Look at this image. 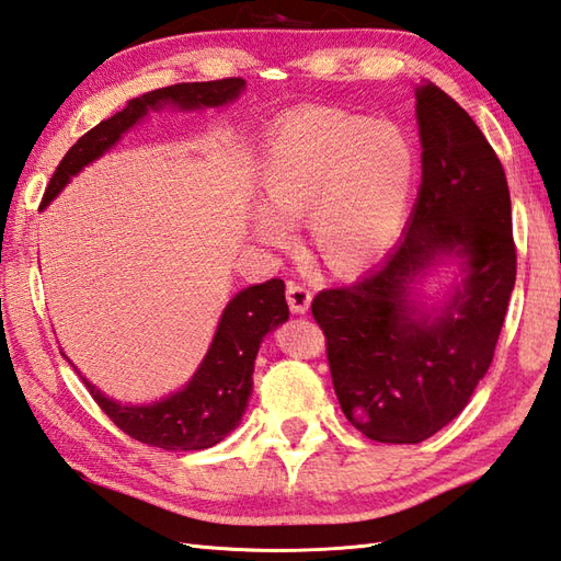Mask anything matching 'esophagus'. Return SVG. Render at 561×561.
<instances>
[{
  "instance_id": "obj_1",
  "label": "esophagus",
  "mask_w": 561,
  "mask_h": 561,
  "mask_svg": "<svg viewBox=\"0 0 561 561\" xmlns=\"http://www.w3.org/2000/svg\"><path fill=\"white\" fill-rule=\"evenodd\" d=\"M310 301H312V296L306 286L294 284V282L286 284V304H289L291 312H296V316H304V312H308Z\"/></svg>"
}]
</instances>
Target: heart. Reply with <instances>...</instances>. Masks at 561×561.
I'll list each match as a JSON object with an SVG mask.
<instances>
[{"label":"heart","instance_id":"b5f03b06","mask_svg":"<svg viewBox=\"0 0 561 561\" xmlns=\"http://www.w3.org/2000/svg\"><path fill=\"white\" fill-rule=\"evenodd\" d=\"M413 150L394 124L312 110L270 138L260 162L267 210L255 233L289 241V219L310 215L318 253L334 272H360L397 243L413 184Z\"/></svg>","mask_w":561,"mask_h":561}]
</instances>
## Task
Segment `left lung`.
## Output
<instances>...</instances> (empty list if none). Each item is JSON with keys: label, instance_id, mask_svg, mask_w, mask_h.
Segmentation results:
<instances>
[{"label": "left lung", "instance_id": "1", "mask_svg": "<svg viewBox=\"0 0 561 561\" xmlns=\"http://www.w3.org/2000/svg\"><path fill=\"white\" fill-rule=\"evenodd\" d=\"M421 188L397 249L358 282L312 298L340 407L356 430L415 445L457 419L483 380L516 282L510 186L483 131L435 83L415 88ZM457 259L439 309L412 298L424 270Z\"/></svg>", "mask_w": 561, "mask_h": 561}]
</instances>
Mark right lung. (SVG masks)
<instances>
[{"label":"right lung","instance_id":"1","mask_svg":"<svg viewBox=\"0 0 561 561\" xmlns=\"http://www.w3.org/2000/svg\"><path fill=\"white\" fill-rule=\"evenodd\" d=\"M243 78H221V81L167 85L128 100L122 112L90 128L64 154L57 172L49 179L41 210L57 198L71 176L114 148L126 131H131L142 116H148L150 110L158 112L174 107L193 112L225 107L243 93ZM286 320H289V306H286L282 279L253 284L239 291L221 310L213 344L184 389L160 401L142 403V407L104 397L95 385H90L78 370L76 373L81 375L98 407L110 415L114 425L142 445L167 451L207 449L215 447L241 423L253 392V368L260 342Z\"/></svg>","mask_w":561,"mask_h":561}]
</instances>
